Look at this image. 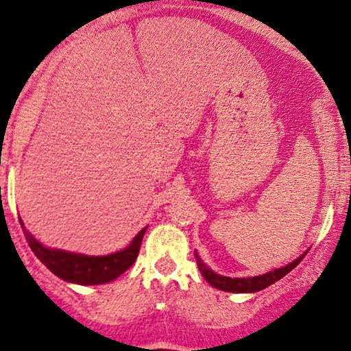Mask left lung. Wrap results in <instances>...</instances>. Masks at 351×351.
Returning a JSON list of instances; mask_svg holds the SVG:
<instances>
[{"instance_id": "1", "label": "left lung", "mask_w": 351, "mask_h": 351, "mask_svg": "<svg viewBox=\"0 0 351 351\" xmlns=\"http://www.w3.org/2000/svg\"><path fill=\"white\" fill-rule=\"evenodd\" d=\"M304 256L306 252L298 257L296 261H293L291 264L284 265V267L274 269V271L271 272H265L263 276H256V278H227V276H220L217 274V272H213L212 269L206 267V265L202 263L200 257H198V254H195V257H197V265L198 269H200L202 276L205 278V281L208 282L210 286L217 287V289L220 291H228V293H257V291L265 289L267 286H271V284L282 279L287 272L293 271V269L301 263Z\"/></svg>"}]
</instances>
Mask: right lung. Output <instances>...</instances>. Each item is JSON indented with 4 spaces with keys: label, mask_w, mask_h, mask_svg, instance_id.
Returning <instances> with one entry per match:
<instances>
[{
    "label": "right lung",
    "mask_w": 351,
    "mask_h": 351,
    "mask_svg": "<svg viewBox=\"0 0 351 351\" xmlns=\"http://www.w3.org/2000/svg\"><path fill=\"white\" fill-rule=\"evenodd\" d=\"M23 225V222H20ZM145 227L129 243L124 250L109 256H84V254H73L60 249H49L42 245L32 234L23 227L25 239H27L29 249L35 256L50 269L55 276L69 282L92 286V284H104L119 278L126 272L134 261L138 259L139 247H141L143 235L146 232Z\"/></svg>",
    "instance_id": "obj_1"
}]
</instances>
